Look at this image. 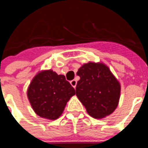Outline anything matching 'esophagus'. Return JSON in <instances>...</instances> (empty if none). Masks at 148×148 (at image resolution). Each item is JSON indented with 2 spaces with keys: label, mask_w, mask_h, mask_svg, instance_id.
Returning <instances> with one entry per match:
<instances>
[{
  "label": "esophagus",
  "mask_w": 148,
  "mask_h": 148,
  "mask_svg": "<svg viewBox=\"0 0 148 148\" xmlns=\"http://www.w3.org/2000/svg\"><path fill=\"white\" fill-rule=\"evenodd\" d=\"M70 84H71V85L73 86L74 88H75V87H76V84H77V82L75 80H72L71 82H70Z\"/></svg>",
  "instance_id": "34e87169"
}]
</instances>
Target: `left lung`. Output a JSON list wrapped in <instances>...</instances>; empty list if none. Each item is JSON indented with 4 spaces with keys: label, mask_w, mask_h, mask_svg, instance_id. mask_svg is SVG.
I'll list each match as a JSON object with an SVG mask.
<instances>
[{
    "label": "left lung",
    "mask_w": 148,
    "mask_h": 148,
    "mask_svg": "<svg viewBox=\"0 0 148 148\" xmlns=\"http://www.w3.org/2000/svg\"><path fill=\"white\" fill-rule=\"evenodd\" d=\"M76 95L94 119H103L114 112L119 104L121 85L104 63L84 64L77 72Z\"/></svg>",
    "instance_id": "obj_1"
}]
</instances>
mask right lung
I'll return each mask as SVG.
<instances>
[{
	"label": "right lung",
	"mask_w": 148,
	"mask_h": 148,
	"mask_svg": "<svg viewBox=\"0 0 148 148\" xmlns=\"http://www.w3.org/2000/svg\"><path fill=\"white\" fill-rule=\"evenodd\" d=\"M75 94L64 75H58L52 70L38 72L27 89V97L34 112L49 120L59 118L67 101Z\"/></svg>",
	"instance_id": "obj_1"
}]
</instances>
